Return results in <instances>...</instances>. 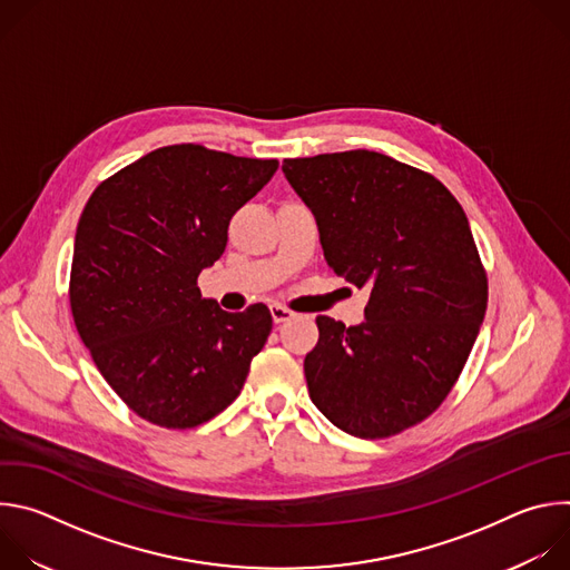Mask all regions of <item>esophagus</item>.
Here are the masks:
<instances>
[{"label": "esophagus", "mask_w": 570, "mask_h": 570, "mask_svg": "<svg viewBox=\"0 0 570 570\" xmlns=\"http://www.w3.org/2000/svg\"><path fill=\"white\" fill-rule=\"evenodd\" d=\"M271 315H273V322H275V324H282V322L291 320L295 313H293L291 308L282 306V304H273V306H271Z\"/></svg>", "instance_id": "obj_1"}]
</instances>
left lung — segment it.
<instances>
[{
    "mask_svg": "<svg viewBox=\"0 0 570 570\" xmlns=\"http://www.w3.org/2000/svg\"><path fill=\"white\" fill-rule=\"evenodd\" d=\"M282 171L315 216L330 268L370 286L365 322L315 317L311 401L365 440L424 422L455 385L487 308L464 209L431 174L374 150L284 159Z\"/></svg>",
    "mask_w": 570,
    "mask_h": 570,
    "instance_id": "8db88e82",
    "label": "left lung"
}]
</instances>
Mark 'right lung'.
Listing matches in <instances>:
<instances>
[{
  "label": "right lung",
  "mask_w": 570,
  "mask_h": 570,
  "mask_svg": "<svg viewBox=\"0 0 570 570\" xmlns=\"http://www.w3.org/2000/svg\"><path fill=\"white\" fill-rule=\"evenodd\" d=\"M277 159L198 144L150 150L104 180L80 214L69 304L99 372L141 420L209 422L238 396L273 330L271 311L205 299L198 275L227 246L236 209L275 176Z\"/></svg>",
  "instance_id": "add662e5"
}]
</instances>
